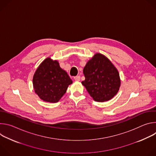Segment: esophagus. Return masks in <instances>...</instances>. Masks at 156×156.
Segmentation results:
<instances>
[{"mask_svg": "<svg viewBox=\"0 0 156 156\" xmlns=\"http://www.w3.org/2000/svg\"><path fill=\"white\" fill-rule=\"evenodd\" d=\"M74 80L75 81H80V76L78 75V76H76L74 77Z\"/></svg>", "mask_w": 156, "mask_h": 156, "instance_id": "34e87169", "label": "esophagus"}]
</instances>
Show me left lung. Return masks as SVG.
Here are the masks:
<instances>
[{"label": "left lung", "mask_w": 156, "mask_h": 156, "mask_svg": "<svg viewBox=\"0 0 156 156\" xmlns=\"http://www.w3.org/2000/svg\"><path fill=\"white\" fill-rule=\"evenodd\" d=\"M85 80L81 82L93 99L108 101L117 94L120 86L119 73L104 55L96 54L83 69Z\"/></svg>", "instance_id": "left-lung-1"}]
</instances>
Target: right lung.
<instances>
[{"instance_id":"add662e5","label":"right lung","mask_w":156,"mask_h":156,"mask_svg":"<svg viewBox=\"0 0 156 156\" xmlns=\"http://www.w3.org/2000/svg\"><path fill=\"white\" fill-rule=\"evenodd\" d=\"M33 82L38 96L44 101L54 103L63 96L72 80L57 61L47 58L36 71Z\"/></svg>"}]
</instances>
